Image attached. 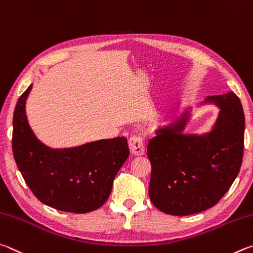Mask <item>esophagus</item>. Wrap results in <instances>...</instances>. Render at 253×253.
Returning <instances> with one entry per match:
<instances>
[{"instance_id":"1","label":"esophagus","mask_w":253,"mask_h":253,"mask_svg":"<svg viewBox=\"0 0 253 253\" xmlns=\"http://www.w3.org/2000/svg\"><path fill=\"white\" fill-rule=\"evenodd\" d=\"M129 148L132 154L134 156H143L144 154V143L142 138L133 135L129 139Z\"/></svg>"}]
</instances>
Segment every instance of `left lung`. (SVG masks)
<instances>
[{"label": "left lung", "mask_w": 253, "mask_h": 253, "mask_svg": "<svg viewBox=\"0 0 253 253\" xmlns=\"http://www.w3.org/2000/svg\"><path fill=\"white\" fill-rule=\"evenodd\" d=\"M203 103L220 109L210 132L183 134L189 119L161 127L149 141L151 162L149 196L159 210L171 215L202 212L218 203L240 171L245 149V113L233 92L208 96Z\"/></svg>", "instance_id": "obj_1"}]
</instances>
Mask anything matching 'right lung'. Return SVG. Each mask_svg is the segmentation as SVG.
Here are the masks:
<instances>
[{
	"label": "right lung",
	"mask_w": 253,
	"mask_h": 253,
	"mask_svg": "<svg viewBox=\"0 0 253 253\" xmlns=\"http://www.w3.org/2000/svg\"><path fill=\"white\" fill-rule=\"evenodd\" d=\"M31 88L17 100L12 136L13 156L26 184L40 201L56 210L87 213L99 209L129 157L127 140L118 136L75 148L46 147L35 136L26 118L25 101Z\"/></svg>",
	"instance_id": "right-lung-1"
}]
</instances>
